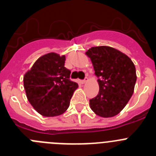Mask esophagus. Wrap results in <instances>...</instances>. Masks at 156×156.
<instances>
[{"mask_svg": "<svg viewBox=\"0 0 156 156\" xmlns=\"http://www.w3.org/2000/svg\"><path fill=\"white\" fill-rule=\"evenodd\" d=\"M88 81V78L87 77H86V78H85L84 80H81V83H87Z\"/></svg>", "mask_w": 156, "mask_h": 156, "instance_id": "esophagus-1", "label": "esophagus"}]
</instances>
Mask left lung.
Wrapping results in <instances>:
<instances>
[{"label":"left lung","mask_w":156,"mask_h":156,"mask_svg":"<svg viewBox=\"0 0 156 156\" xmlns=\"http://www.w3.org/2000/svg\"><path fill=\"white\" fill-rule=\"evenodd\" d=\"M98 77L99 92L90 100L92 111L101 117L119 113L131 98L137 80L135 66L127 55L108 46L93 47L86 52Z\"/></svg>","instance_id":"obj_1"}]
</instances>
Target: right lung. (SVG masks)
I'll use <instances>...</instances> for the list:
<instances>
[{
  "label": "right lung",
  "mask_w": 156,
  "mask_h": 156,
  "mask_svg": "<svg viewBox=\"0 0 156 156\" xmlns=\"http://www.w3.org/2000/svg\"><path fill=\"white\" fill-rule=\"evenodd\" d=\"M66 56L48 53L37 59L23 77L27 97L44 116L62 115L67 110L78 87L70 80L71 71L65 67Z\"/></svg>",
  "instance_id": "1"
}]
</instances>
